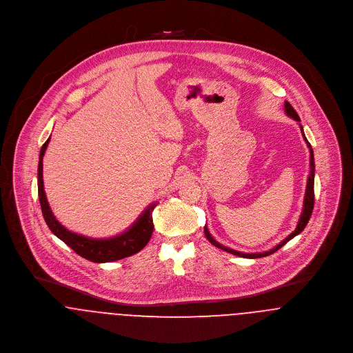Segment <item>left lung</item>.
<instances>
[{"label":"left lung","instance_id":"1","mask_svg":"<svg viewBox=\"0 0 353 353\" xmlns=\"http://www.w3.org/2000/svg\"><path fill=\"white\" fill-rule=\"evenodd\" d=\"M284 110H285L287 117H290V118H292L294 120H296V121H301L299 115L296 114V111L292 108V105H291L288 101H285V103H284ZM301 130H302V134H303V127H302V125H301ZM303 138H305V141H306V143H307V146H309V149H310V174H309V177H307V185H306V194H305V201H303V210H302V214H301L299 222H298V225H296V229H295L291 234L288 235L287 238H284L279 245H276L274 249H271V250H268V252H264V253H242V252H236L234 249H230V248L223 246L222 243L216 242V241L212 238V235L210 234V232H208L207 226H204V234H205L207 239H208L214 246H216V248H219V249H222V250H225V252H228V253H232V254H235V256L243 257V259H260V257H265V256L272 254V253H274L276 250H279L281 246H284L290 239H292L295 235H298L301 232H303V229L306 228V225H307V222H309V219H310V216H312V212H313L314 168H315L312 145L307 142V139H306L305 134H303Z\"/></svg>","mask_w":353,"mask_h":353}]
</instances>
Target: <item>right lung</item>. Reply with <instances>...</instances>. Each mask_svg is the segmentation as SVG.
I'll return each instance as SVG.
<instances>
[{"instance_id": "1", "label": "right lung", "mask_w": 353, "mask_h": 353, "mask_svg": "<svg viewBox=\"0 0 353 353\" xmlns=\"http://www.w3.org/2000/svg\"><path fill=\"white\" fill-rule=\"evenodd\" d=\"M50 138L41 146L38 166V194H39L40 207L43 212V218L50 228V230L62 239L68 246H70L81 257L92 261V263H111L121 260L124 257L132 256L142 250L153 234V216L152 212L157 205L153 203L149 205L142 215L137 219V222L124 233L111 236V238H89L85 235L76 234L62 226L57 218L54 216L43 185V156L48 146Z\"/></svg>"}]
</instances>
